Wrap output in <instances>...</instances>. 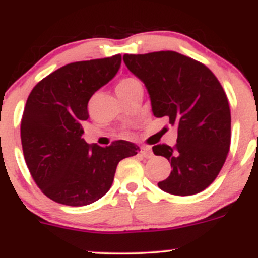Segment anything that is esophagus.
I'll return each instance as SVG.
<instances>
[{
  "instance_id": "obj_1",
  "label": "esophagus",
  "mask_w": 258,
  "mask_h": 258,
  "mask_svg": "<svg viewBox=\"0 0 258 258\" xmlns=\"http://www.w3.org/2000/svg\"><path fill=\"white\" fill-rule=\"evenodd\" d=\"M140 154L144 156V158H146V159H149V158H151V156H153V151L150 150V148H141L140 149Z\"/></svg>"
}]
</instances>
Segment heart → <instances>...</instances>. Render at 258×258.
<instances>
[{
	"instance_id": "obj_1",
	"label": "heart",
	"mask_w": 258,
	"mask_h": 258,
	"mask_svg": "<svg viewBox=\"0 0 258 258\" xmlns=\"http://www.w3.org/2000/svg\"><path fill=\"white\" fill-rule=\"evenodd\" d=\"M139 81L136 80V79L134 78H124L122 79V80L118 81L117 86H115V91H117V94L119 93H123V91L128 90V89H131L132 86L135 85H139Z\"/></svg>"
}]
</instances>
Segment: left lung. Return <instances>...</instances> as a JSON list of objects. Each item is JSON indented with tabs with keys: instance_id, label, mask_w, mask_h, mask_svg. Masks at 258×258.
<instances>
[{
	"instance_id": "obj_1",
	"label": "left lung",
	"mask_w": 258,
	"mask_h": 258,
	"mask_svg": "<svg viewBox=\"0 0 258 258\" xmlns=\"http://www.w3.org/2000/svg\"><path fill=\"white\" fill-rule=\"evenodd\" d=\"M127 69L145 84L155 117H168L178 128L175 146H153L173 168L159 188L189 196L213 183L230 146V109L215 75L173 50L124 54Z\"/></svg>"
}]
</instances>
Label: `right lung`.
<instances>
[{
    "label": "right lung",
    "mask_w": 258,
    "mask_h": 258,
    "mask_svg": "<svg viewBox=\"0 0 258 258\" xmlns=\"http://www.w3.org/2000/svg\"><path fill=\"white\" fill-rule=\"evenodd\" d=\"M121 54L69 63L34 86L21 119V145L43 194L67 206L93 204L109 191L118 163L140 149L124 140L89 145L81 139L93 94L121 67Z\"/></svg>",
    "instance_id": "1"
}]
</instances>
